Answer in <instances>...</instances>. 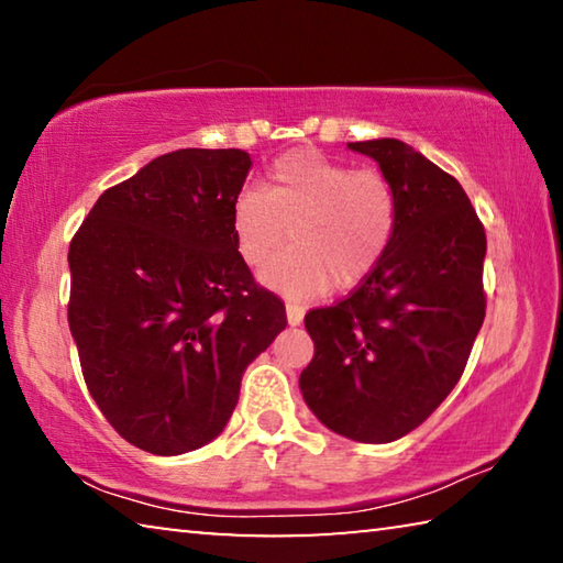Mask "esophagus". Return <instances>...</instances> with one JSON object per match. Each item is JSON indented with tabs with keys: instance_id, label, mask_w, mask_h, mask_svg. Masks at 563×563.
Listing matches in <instances>:
<instances>
[{
	"instance_id": "1",
	"label": "esophagus",
	"mask_w": 563,
	"mask_h": 563,
	"mask_svg": "<svg viewBox=\"0 0 563 563\" xmlns=\"http://www.w3.org/2000/svg\"><path fill=\"white\" fill-rule=\"evenodd\" d=\"M285 312H288L290 325H300L302 318H305V308L298 302H285Z\"/></svg>"
}]
</instances>
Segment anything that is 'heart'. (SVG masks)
Masks as SVG:
<instances>
[{
    "label": "heart",
    "mask_w": 563,
    "mask_h": 563,
    "mask_svg": "<svg viewBox=\"0 0 563 563\" xmlns=\"http://www.w3.org/2000/svg\"><path fill=\"white\" fill-rule=\"evenodd\" d=\"M397 190L379 170L295 148L265 170L263 190H243L231 208L235 247L261 268L288 241L292 247L263 271L290 295L352 290L377 271L397 231Z\"/></svg>",
    "instance_id": "b5f03b06"
}]
</instances>
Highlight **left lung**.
Here are the masks:
<instances>
[{"instance_id":"8db88e82","label":"left lung","mask_w":563,"mask_h":563,"mask_svg":"<svg viewBox=\"0 0 563 563\" xmlns=\"http://www.w3.org/2000/svg\"><path fill=\"white\" fill-rule=\"evenodd\" d=\"M397 190V231L369 278L305 316L316 357L300 373L308 407L347 440L383 444L440 407L487 312V235L456 178L397 139L347 144Z\"/></svg>"}]
</instances>
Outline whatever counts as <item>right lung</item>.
<instances>
[{
  "label": "right lung",
  "instance_id": "add662e5",
  "mask_svg": "<svg viewBox=\"0 0 563 563\" xmlns=\"http://www.w3.org/2000/svg\"><path fill=\"white\" fill-rule=\"evenodd\" d=\"M251 156L180 148L103 190L69 245V328L103 417L139 450L208 444L245 367L288 325L235 247Z\"/></svg>",
  "mask_w": 563,
  "mask_h": 563
}]
</instances>
